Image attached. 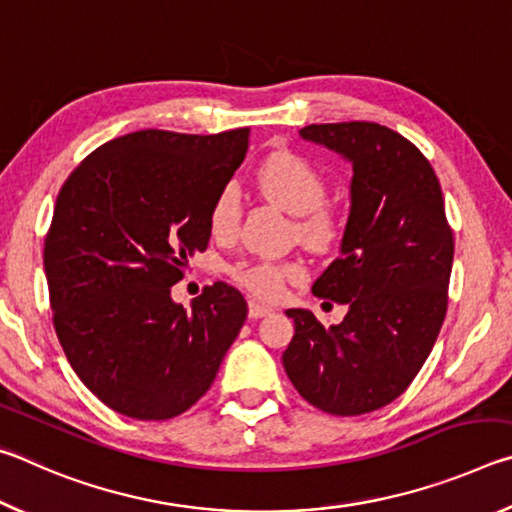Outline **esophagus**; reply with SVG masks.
<instances>
[{
    "instance_id": "1",
    "label": "esophagus",
    "mask_w": 512,
    "mask_h": 512,
    "mask_svg": "<svg viewBox=\"0 0 512 512\" xmlns=\"http://www.w3.org/2000/svg\"><path fill=\"white\" fill-rule=\"evenodd\" d=\"M271 307H266V305H262V302H257V300H250L248 302V316L250 318H262V316H268V314H271Z\"/></svg>"
}]
</instances>
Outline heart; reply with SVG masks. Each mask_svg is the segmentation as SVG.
Returning a JSON list of instances; mask_svg holds the SVG:
<instances>
[{
	"label": "heart",
	"instance_id": "heart-1",
	"mask_svg": "<svg viewBox=\"0 0 512 512\" xmlns=\"http://www.w3.org/2000/svg\"><path fill=\"white\" fill-rule=\"evenodd\" d=\"M257 185L266 198L296 214L293 237L316 253H329L345 237V212L327 201V178L314 162L296 151H273L257 167ZM244 198L235 183L223 185L207 207V228L216 241L237 237ZM239 287L259 298H275L289 282L305 275L298 259H239L228 266Z\"/></svg>",
	"mask_w": 512,
	"mask_h": 512
}]
</instances>
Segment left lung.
Here are the masks:
<instances>
[{
    "label": "left lung",
    "mask_w": 512,
    "mask_h": 512,
    "mask_svg": "<svg viewBox=\"0 0 512 512\" xmlns=\"http://www.w3.org/2000/svg\"><path fill=\"white\" fill-rule=\"evenodd\" d=\"M352 162V210L341 257L314 282V296L348 305L325 329L289 309L296 334L282 354L296 391L332 415H361L397 400L433 350L447 314L454 232L429 160L375 121L300 128Z\"/></svg>",
    "instance_id": "left-lung-1"
}]
</instances>
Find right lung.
I'll return each mask as SVG.
<instances>
[{
	"instance_id": "add662e5",
	"label": "right lung",
	"mask_w": 512,
	"mask_h": 512,
	"mask_svg": "<svg viewBox=\"0 0 512 512\" xmlns=\"http://www.w3.org/2000/svg\"><path fill=\"white\" fill-rule=\"evenodd\" d=\"M248 151V128H149L94 149L60 187L45 237L54 329L83 381L135 420L185 413L212 386L248 305L225 282L171 300L210 241L207 207Z\"/></svg>"
}]
</instances>
